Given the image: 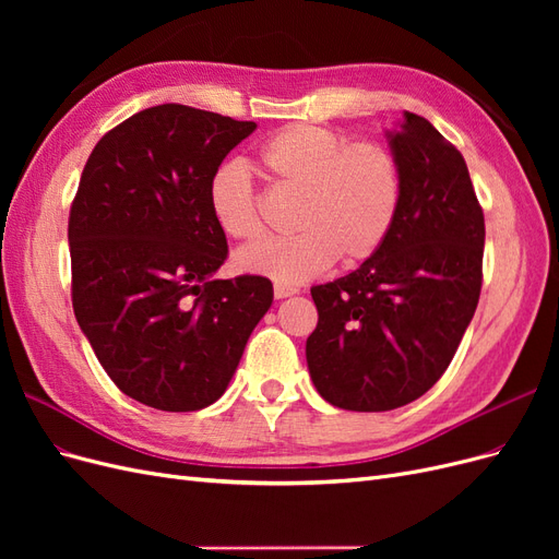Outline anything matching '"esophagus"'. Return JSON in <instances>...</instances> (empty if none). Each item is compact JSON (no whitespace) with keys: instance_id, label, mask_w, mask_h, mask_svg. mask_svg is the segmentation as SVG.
<instances>
[{"instance_id":"esophagus-1","label":"esophagus","mask_w":559,"mask_h":559,"mask_svg":"<svg viewBox=\"0 0 559 559\" xmlns=\"http://www.w3.org/2000/svg\"><path fill=\"white\" fill-rule=\"evenodd\" d=\"M298 289L296 286H286V284H275V298L282 300V298H289V296H296Z\"/></svg>"}]
</instances>
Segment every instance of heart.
Instances as JSON below:
<instances>
[{
    "label": "heart",
    "instance_id": "heart-1",
    "mask_svg": "<svg viewBox=\"0 0 559 559\" xmlns=\"http://www.w3.org/2000/svg\"><path fill=\"white\" fill-rule=\"evenodd\" d=\"M270 181L298 193L292 238L242 247L235 267L277 284L306 282L337 259L357 265L373 257L394 224L401 177L394 156L380 144H347L317 126H286L259 151ZM210 214L230 238L263 233L259 195L240 163L218 165L207 186Z\"/></svg>",
    "mask_w": 559,
    "mask_h": 559
}]
</instances>
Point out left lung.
<instances>
[{"mask_svg": "<svg viewBox=\"0 0 559 559\" xmlns=\"http://www.w3.org/2000/svg\"><path fill=\"white\" fill-rule=\"evenodd\" d=\"M386 140L401 177L392 228L354 273L310 289V378L357 413L401 408L441 380L483 284L485 216L464 156L411 111Z\"/></svg>", "mask_w": 559, "mask_h": 559, "instance_id": "1", "label": "left lung"}]
</instances>
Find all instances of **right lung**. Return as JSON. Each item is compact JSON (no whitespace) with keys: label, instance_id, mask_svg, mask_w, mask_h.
<instances>
[{"label":"right lung","instance_id":"obj_1","mask_svg":"<svg viewBox=\"0 0 559 559\" xmlns=\"http://www.w3.org/2000/svg\"><path fill=\"white\" fill-rule=\"evenodd\" d=\"M253 121L158 105L109 130L70 212L72 306L114 384L167 413L212 405L273 306L259 275L214 280L228 257L210 177Z\"/></svg>","mask_w":559,"mask_h":559}]
</instances>
